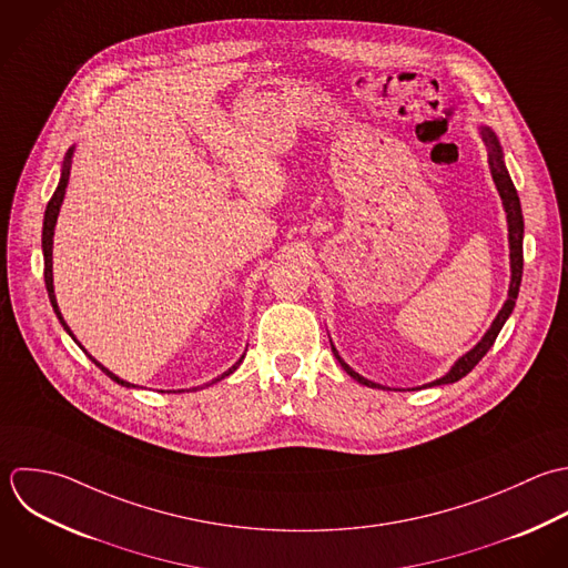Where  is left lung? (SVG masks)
Segmentation results:
<instances>
[{
    "mask_svg": "<svg viewBox=\"0 0 568 568\" xmlns=\"http://www.w3.org/2000/svg\"><path fill=\"white\" fill-rule=\"evenodd\" d=\"M483 139H485V143H487V148H489V168H491V174H494V181H496V185H498V192H500V196H503V203H505V210H507V221H509V245H511V285H509V298H507V303H505V307L500 310V314L496 316V321H494V325H491V329L485 334V338L469 352V354H465L454 367H452V372L447 374V376H443L440 381H434L429 387H434V385H447V383H456V381H460V378H465L483 358H485V354L494 347V343H496V338H498V334H500V329H503V325L507 323V318H509V314L514 312V307H516V298H518V292H520V281H523V234H525V221H523V207H520V196H518V192H516V185H514V181H511V176H509V172H507V168H505V161H503V150H500V145H498V139H496V134L489 130V128H483ZM334 349V347H332ZM334 354H336V349H334ZM336 358H338V363H341V367L354 378V381H358L361 385H367V387H378L381 389V385H376V383H372V381H367V378H363V376H358L338 354H336ZM385 389V387H383Z\"/></svg>",
    "mask_w": 568,
    "mask_h": 568,
    "instance_id": "obj_1",
    "label": "left lung"
}]
</instances>
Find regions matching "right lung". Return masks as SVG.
<instances>
[{"label": "right lung", "instance_id": "add662e5", "mask_svg": "<svg viewBox=\"0 0 568 568\" xmlns=\"http://www.w3.org/2000/svg\"><path fill=\"white\" fill-rule=\"evenodd\" d=\"M70 156H72V148L68 150V154H65V163H63V172H61V179H59V185H57V190H54V194H52V199L48 201V205H45V216H43V234H41V245H43V278H45V290H48V296H50V303H52V310H54V314H57V318L61 321V325H63V329L70 334V329H68V325L63 323V318H61V312H59V307H57V301H54V290H52V232H54V223H57V214H59V207H61V201H63V194H65V185H68V176H70ZM72 336V334H70ZM92 358V356H90ZM243 361V358H241ZM241 361L236 363V365H232L221 378H225V376H230L239 365H241ZM92 363L97 365V367H101V372L105 374V376H110L114 383H119V385H123V387H130V383H125V381H121V378H116L112 372H108L103 365H99L94 358H92ZM221 378H216V381H221Z\"/></svg>", "mask_w": 568, "mask_h": 568}]
</instances>
